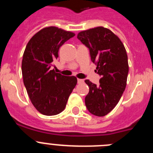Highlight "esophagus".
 Instances as JSON below:
<instances>
[{
    "label": "esophagus",
    "instance_id": "34e87169",
    "mask_svg": "<svg viewBox=\"0 0 153 153\" xmlns=\"http://www.w3.org/2000/svg\"><path fill=\"white\" fill-rule=\"evenodd\" d=\"M77 82H78V83H83V79H77Z\"/></svg>",
    "mask_w": 153,
    "mask_h": 153
}]
</instances>
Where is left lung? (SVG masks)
Listing matches in <instances>:
<instances>
[{
    "mask_svg": "<svg viewBox=\"0 0 153 153\" xmlns=\"http://www.w3.org/2000/svg\"><path fill=\"white\" fill-rule=\"evenodd\" d=\"M77 38L89 48L101 76L97 86L85 80L90 87L85 104L90 113L103 117L114 109L125 90L129 73L126 51L118 36L103 27L81 31Z\"/></svg>",
    "mask_w": 153,
    "mask_h": 153,
    "instance_id": "8db88e82",
    "label": "left lung"
}]
</instances>
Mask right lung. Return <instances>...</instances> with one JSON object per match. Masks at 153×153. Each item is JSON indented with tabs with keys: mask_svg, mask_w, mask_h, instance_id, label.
I'll use <instances>...</instances> for the list:
<instances>
[{
	"mask_svg": "<svg viewBox=\"0 0 153 153\" xmlns=\"http://www.w3.org/2000/svg\"><path fill=\"white\" fill-rule=\"evenodd\" d=\"M74 36L70 31L48 27L33 35L24 51L21 66L24 84L33 106L46 116L63 111L77 83L74 76L61 75L51 69L60 47Z\"/></svg>",
	"mask_w": 153,
	"mask_h": 153,
	"instance_id": "add662e5",
	"label": "right lung"
}]
</instances>
